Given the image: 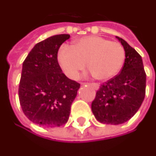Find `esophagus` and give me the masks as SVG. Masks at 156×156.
Wrapping results in <instances>:
<instances>
[{
    "mask_svg": "<svg viewBox=\"0 0 156 156\" xmlns=\"http://www.w3.org/2000/svg\"><path fill=\"white\" fill-rule=\"evenodd\" d=\"M82 84H84V83H82ZM91 85L93 86L94 88V89H99V88H100V85L98 84V83H91Z\"/></svg>",
    "mask_w": 156,
    "mask_h": 156,
    "instance_id": "34e87169",
    "label": "esophagus"
}]
</instances>
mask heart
Listing matches in <instances>:
<instances>
[{"mask_svg": "<svg viewBox=\"0 0 156 156\" xmlns=\"http://www.w3.org/2000/svg\"><path fill=\"white\" fill-rule=\"evenodd\" d=\"M56 58L62 71L70 79H77L88 62L97 79L108 80L122 69L125 50L119 42L90 35L76 40L73 46H61Z\"/></svg>", "mask_w": 156, "mask_h": 156, "instance_id": "b5f03b06", "label": "heart"}]
</instances>
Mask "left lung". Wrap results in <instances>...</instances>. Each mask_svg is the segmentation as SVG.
I'll list each match as a JSON object with an SVG mask.
<instances>
[{"mask_svg": "<svg viewBox=\"0 0 156 156\" xmlns=\"http://www.w3.org/2000/svg\"><path fill=\"white\" fill-rule=\"evenodd\" d=\"M116 39L125 50V62L119 74L100 87L91 105L97 121L118 125L132 118L139 111L146 88V73L141 55L122 38Z\"/></svg>", "mask_w": 156, "mask_h": 156, "instance_id": "left-lung-1", "label": "left lung"}]
</instances>
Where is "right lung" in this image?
Wrapping results in <instances>:
<instances>
[{
    "label": "right lung",
    "mask_w": 156,
    "mask_h": 156,
    "mask_svg": "<svg viewBox=\"0 0 156 156\" xmlns=\"http://www.w3.org/2000/svg\"><path fill=\"white\" fill-rule=\"evenodd\" d=\"M69 34H57L34 45L23 63L18 96L24 115L47 127L62 126L80 84L62 73L57 52Z\"/></svg>",
    "instance_id": "1"
}]
</instances>
